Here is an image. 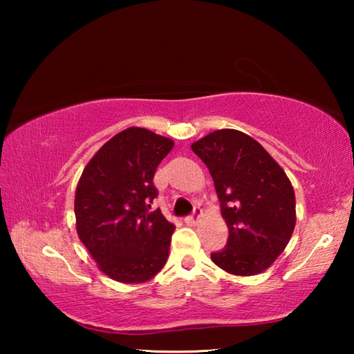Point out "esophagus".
Listing matches in <instances>:
<instances>
[{"instance_id":"1","label":"esophagus","mask_w":354,"mask_h":354,"mask_svg":"<svg viewBox=\"0 0 354 354\" xmlns=\"http://www.w3.org/2000/svg\"><path fill=\"white\" fill-rule=\"evenodd\" d=\"M201 215H203L201 209H196L195 214H194V215H189V217H185L184 221H185V223H187V225H196V223H198V221L201 220Z\"/></svg>"}]
</instances>
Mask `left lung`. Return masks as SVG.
Masks as SVG:
<instances>
[{
  "label": "left lung",
  "mask_w": 354,
  "mask_h": 354,
  "mask_svg": "<svg viewBox=\"0 0 354 354\" xmlns=\"http://www.w3.org/2000/svg\"><path fill=\"white\" fill-rule=\"evenodd\" d=\"M206 164L230 237L211 259L237 277L267 270L295 230V192L259 142L237 129H217L190 145Z\"/></svg>",
  "instance_id": "1"
}]
</instances>
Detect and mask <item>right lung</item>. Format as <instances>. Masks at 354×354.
<instances>
[{"label": "right lung", "mask_w": 354, "mask_h": 354, "mask_svg": "<svg viewBox=\"0 0 354 354\" xmlns=\"http://www.w3.org/2000/svg\"><path fill=\"white\" fill-rule=\"evenodd\" d=\"M175 142L131 127L107 140L76 185V232L101 272L123 284L154 278L169 257L171 225L160 211L148 212L156 169Z\"/></svg>", "instance_id": "obj_1"}]
</instances>
